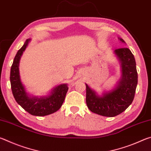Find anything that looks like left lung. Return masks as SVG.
<instances>
[{
  "instance_id": "obj_1",
  "label": "left lung",
  "mask_w": 151,
  "mask_h": 151,
  "mask_svg": "<svg viewBox=\"0 0 151 151\" xmlns=\"http://www.w3.org/2000/svg\"><path fill=\"white\" fill-rule=\"evenodd\" d=\"M120 41L125 43L119 38ZM121 63V76L111 91L99 95L86 84V105L91 112L99 115L113 117L122 113L133 101L138 83L136 62L131 51L121 48L114 51Z\"/></svg>"
}]
</instances>
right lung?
<instances>
[{"instance_id":"obj_1","label":"right lung","mask_w":151,"mask_h":151,"mask_svg":"<svg viewBox=\"0 0 151 151\" xmlns=\"http://www.w3.org/2000/svg\"><path fill=\"white\" fill-rule=\"evenodd\" d=\"M30 41V39H27L18 51L11 66L10 81L12 94L17 103L32 115H48L57 112L60 108L65 101L68 87L67 84H61L53 88L50 93L46 96H35L27 93L20 80L19 62Z\"/></svg>"}]
</instances>
